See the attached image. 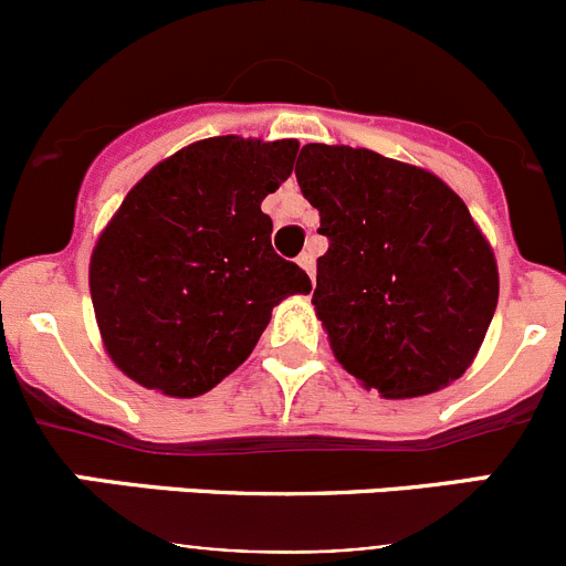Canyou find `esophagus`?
Returning <instances> with one entry per match:
<instances>
[{
    "instance_id": "esophagus-1",
    "label": "esophagus",
    "mask_w": 566,
    "mask_h": 566,
    "mask_svg": "<svg viewBox=\"0 0 566 566\" xmlns=\"http://www.w3.org/2000/svg\"><path fill=\"white\" fill-rule=\"evenodd\" d=\"M298 265L304 268V271L310 273L312 282H315V256H312V254H301V256H298Z\"/></svg>"
}]
</instances>
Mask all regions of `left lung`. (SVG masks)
Masks as SVG:
<instances>
[{
  "label": "left lung",
  "instance_id": "left-lung-1",
  "mask_svg": "<svg viewBox=\"0 0 566 566\" xmlns=\"http://www.w3.org/2000/svg\"><path fill=\"white\" fill-rule=\"evenodd\" d=\"M295 177L328 238L312 304L336 361L386 399L454 384L499 304L495 254L465 202L367 147L304 145Z\"/></svg>",
  "mask_w": 566,
  "mask_h": 566
}]
</instances>
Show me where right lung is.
<instances>
[{
	"instance_id": "1",
	"label": "right lung",
	"mask_w": 566,
	"mask_h": 566,
	"mask_svg": "<svg viewBox=\"0 0 566 566\" xmlns=\"http://www.w3.org/2000/svg\"><path fill=\"white\" fill-rule=\"evenodd\" d=\"M298 142L213 136L164 158L128 193L90 256L108 358L167 397H199L254 350L273 306L310 276L271 247L262 199Z\"/></svg>"
}]
</instances>
